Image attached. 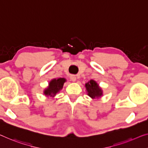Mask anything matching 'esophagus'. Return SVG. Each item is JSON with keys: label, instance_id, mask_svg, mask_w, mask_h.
<instances>
[{"label": "esophagus", "instance_id": "34e87169", "mask_svg": "<svg viewBox=\"0 0 148 148\" xmlns=\"http://www.w3.org/2000/svg\"><path fill=\"white\" fill-rule=\"evenodd\" d=\"M70 79H71V80H72V82H76V80H77L76 77L75 76H72L71 78H70Z\"/></svg>", "mask_w": 148, "mask_h": 148}]
</instances>
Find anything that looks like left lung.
<instances>
[{
  "mask_svg": "<svg viewBox=\"0 0 148 148\" xmlns=\"http://www.w3.org/2000/svg\"><path fill=\"white\" fill-rule=\"evenodd\" d=\"M86 91L92 99H98L103 96V90L95 80H90L85 84Z\"/></svg>",
  "mask_w": 148,
  "mask_h": 148,
  "instance_id": "1",
  "label": "left lung"
}]
</instances>
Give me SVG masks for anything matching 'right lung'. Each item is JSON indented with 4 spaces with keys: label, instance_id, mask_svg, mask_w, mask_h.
I'll use <instances>...</instances> for the list:
<instances>
[{
    "label": "right lung",
    "instance_id": "1",
    "mask_svg": "<svg viewBox=\"0 0 148 148\" xmlns=\"http://www.w3.org/2000/svg\"><path fill=\"white\" fill-rule=\"evenodd\" d=\"M66 80L64 78H53L48 83V86L44 90V94L47 97H54L63 88Z\"/></svg>",
    "mask_w": 148,
    "mask_h": 148
}]
</instances>
